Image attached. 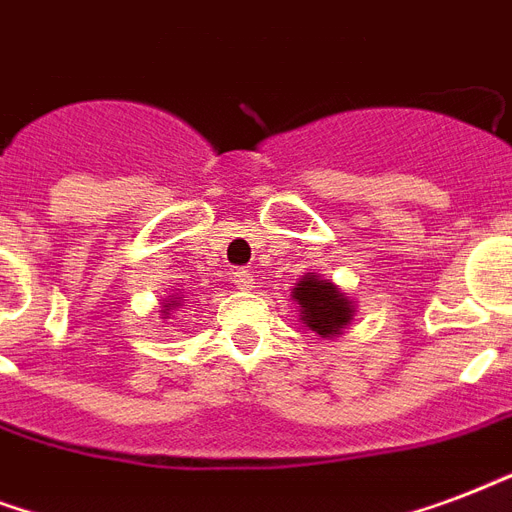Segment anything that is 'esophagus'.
I'll use <instances>...</instances> for the list:
<instances>
[{
    "label": "esophagus",
    "instance_id": "1",
    "mask_svg": "<svg viewBox=\"0 0 512 512\" xmlns=\"http://www.w3.org/2000/svg\"><path fill=\"white\" fill-rule=\"evenodd\" d=\"M233 282L239 284L241 290H249V287L255 284V279H252V273H249L247 268H236V271H233Z\"/></svg>",
    "mask_w": 512,
    "mask_h": 512
}]
</instances>
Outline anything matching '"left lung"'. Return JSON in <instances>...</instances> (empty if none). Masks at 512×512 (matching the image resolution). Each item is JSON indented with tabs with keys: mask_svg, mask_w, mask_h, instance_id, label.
Here are the masks:
<instances>
[{
	"mask_svg": "<svg viewBox=\"0 0 512 512\" xmlns=\"http://www.w3.org/2000/svg\"><path fill=\"white\" fill-rule=\"evenodd\" d=\"M295 300L303 314V325L322 338L338 335L341 327L351 322L349 298L327 279L303 276V282L295 287Z\"/></svg>",
	"mask_w": 512,
	"mask_h": 512,
	"instance_id": "left-lung-1",
	"label": "left lung"
}]
</instances>
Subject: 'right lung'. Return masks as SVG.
<instances>
[{
	"label": "right lung",
	"mask_w": 512,
	"mask_h": 512,
	"mask_svg": "<svg viewBox=\"0 0 512 512\" xmlns=\"http://www.w3.org/2000/svg\"><path fill=\"white\" fill-rule=\"evenodd\" d=\"M171 306H177V300H171V303H166V308H163V314H169Z\"/></svg>",
	"instance_id": "add662e5"
}]
</instances>
